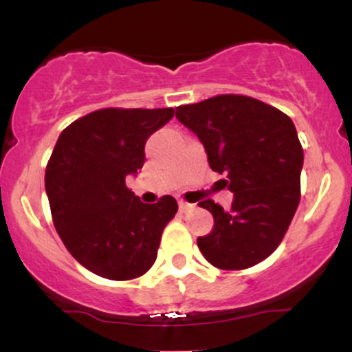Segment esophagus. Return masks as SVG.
Here are the masks:
<instances>
[{
    "label": "esophagus",
    "mask_w": 352,
    "mask_h": 352,
    "mask_svg": "<svg viewBox=\"0 0 352 352\" xmlns=\"http://www.w3.org/2000/svg\"><path fill=\"white\" fill-rule=\"evenodd\" d=\"M179 208H180L182 213H185V212H190V210L195 208V205H193V204H187V201L180 200V201H179Z\"/></svg>",
    "instance_id": "1"
}]
</instances>
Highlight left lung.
<instances>
[{"label": "left lung", "instance_id": "1", "mask_svg": "<svg viewBox=\"0 0 352 352\" xmlns=\"http://www.w3.org/2000/svg\"><path fill=\"white\" fill-rule=\"evenodd\" d=\"M177 119L204 144L210 168L225 173L232 210L200 201L215 225L197 238L208 263L245 270L281 243L300 204L302 147L288 116L261 100L221 94L179 106Z\"/></svg>", "mask_w": 352, "mask_h": 352}]
</instances>
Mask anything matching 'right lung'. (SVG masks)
<instances>
[{
	"label": "right lung",
	"mask_w": 352,
	"mask_h": 352,
	"mask_svg": "<svg viewBox=\"0 0 352 352\" xmlns=\"http://www.w3.org/2000/svg\"><path fill=\"white\" fill-rule=\"evenodd\" d=\"M173 109H100L60 132L46 167L56 232L89 272L125 281L155 263L165 225L179 205L170 195L144 204L125 185L145 162V142Z\"/></svg>",
	"instance_id": "add662e5"
}]
</instances>
